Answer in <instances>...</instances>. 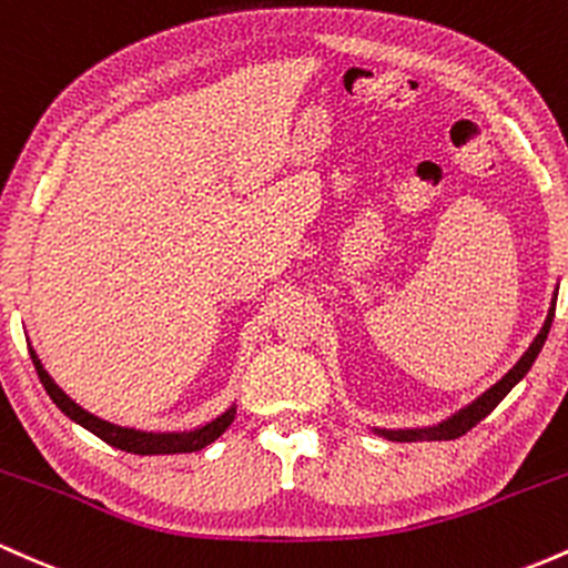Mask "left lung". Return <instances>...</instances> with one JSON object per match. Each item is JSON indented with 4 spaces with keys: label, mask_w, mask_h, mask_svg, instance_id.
Wrapping results in <instances>:
<instances>
[{
    "label": "left lung",
    "mask_w": 568,
    "mask_h": 568,
    "mask_svg": "<svg viewBox=\"0 0 568 568\" xmlns=\"http://www.w3.org/2000/svg\"><path fill=\"white\" fill-rule=\"evenodd\" d=\"M556 301H558V286H556V292H552V301H550V308H547L545 324H541V329L537 333V337L531 341V346H528L524 356H520V359L515 362V365L509 367L507 373L501 375V378L496 381L494 386L486 388L480 397L473 399L469 405L458 407L456 413H450V416L443 418L439 424L416 426V429H378V426H373L375 435L384 437V439H392V443H424V439H426V443H432V439H456V437L467 435V432L473 429L475 424H480L483 418H486L488 413L494 410V407L499 405L501 399H505L507 394L513 392V388L526 378V373L531 369L534 359H537L539 352H541V346H545L547 333H550L552 316H556Z\"/></svg>",
    "instance_id": "1"
}]
</instances>
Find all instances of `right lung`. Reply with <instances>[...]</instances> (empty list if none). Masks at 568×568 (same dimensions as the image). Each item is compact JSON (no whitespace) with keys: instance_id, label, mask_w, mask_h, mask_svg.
<instances>
[{"instance_id":"add662e5","label":"right lung","mask_w":568,"mask_h":568,"mask_svg":"<svg viewBox=\"0 0 568 568\" xmlns=\"http://www.w3.org/2000/svg\"><path fill=\"white\" fill-rule=\"evenodd\" d=\"M29 354L37 367V375H40L44 392L50 394V399H53L55 407H59L63 416H69L74 424H80L82 429H88L91 435L101 437L106 445H112V448L125 450V454H136V456L193 454V450H201L206 448L209 443H214V439L220 437L235 418V403H233L225 413H220V416L212 418V422L195 426V429H184V432H146V429H133V426L112 424L106 422V418L93 416L91 410H85V407L74 403V399L69 397L59 384H55L53 375L44 369L40 354H37L31 346H29Z\"/></svg>"}]
</instances>
